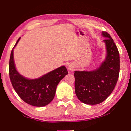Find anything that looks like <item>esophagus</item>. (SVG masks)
Returning a JSON list of instances; mask_svg holds the SVG:
<instances>
[{"label":"esophagus","mask_w":131,"mask_h":131,"mask_svg":"<svg viewBox=\"0 0 131 131\" xmlns=\"http://www.w3.org/2000/svg\"><path fill=\"white\" fill-rule=\"evenodd\" d=\"M74 66L73 64H69V65L68 66V69L69 70L71 71H73L74 70Z\"/></svg>","instance_id":"34e87169"}]
</instances>
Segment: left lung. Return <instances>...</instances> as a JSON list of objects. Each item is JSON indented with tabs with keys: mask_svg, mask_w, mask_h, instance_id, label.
<instances>
[{
	"mask_svg": "<svg viewBox=\"0 0 131 131\" xmlns=\"http://www.w3.org/2000/svg\"><path fill=\"white\" fill-rule=\"evenodd\" d=\"M106 38L105 60L96 69L75 71V92L80 101L87 105H97L107 98L113 91L119 73V55L110 35L102 32Z\"/></svg>",
	"mask_w": 131,
	"mask_h": 131,
	"instance_id": "1",
	"label": "left lung"
}]
</instances>
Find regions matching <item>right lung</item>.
<instances>
[{
    "mask_svg": "<svg viewBox=\"0 0 131 131\" xmlns=\"http://www.w3.org/2000/svg\"><path fill=\"white\" fill-rule=\"evenodd\" d=\"M12 50L9 63V75L12 84L18 96L29 105L44 107L54 98L56 88L68 72L65 66H62L36 79H28L18 72L14 60V48Z\"/></svg>",
    "mask_w": 131,
    "mask_h": 131,
    "instance_id": "1",
    "label": "right lung"
}]
</instances>
